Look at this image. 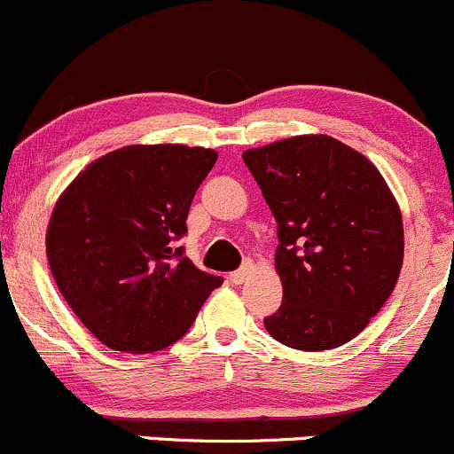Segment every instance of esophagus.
I'll return each mask as SVG.
<instances>
[{"mask_svg":"<svg viewBox=\"0 0 454 454\" xmlns=\"http://www.w3.org/2000/svg\"><path fill=\"white\" fill-rule=\"evenodd\" d=\"M251 273H254V264H251V262H245V266H242V269L233 270V273L229 275V282H231V284H242V282H245V279H249Z\"/></svg>","mask_w":454,"mask_h":454,"instance_id":"obj_1","label":"esophagus"}]
</instances>
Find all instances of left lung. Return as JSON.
<instances>
[{
    "mask_svg": "<svg viewBox=\"0 0 454 454\" xmlns=\"http://www.w3.org/2000/svg\"><path fill=\"white\" fill-rule=\"evenodd\" d=\"M278 223L284 297L264 328L303 352L339 348L394 293L404 258L402 214L378 168L328 135L242 153Z\"/></svg>",
    "mask_w": 454,
    "mask_h": 454,
    "instance_id": "1",
    "label": "left lung"
}]
</instances>
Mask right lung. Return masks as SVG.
Returning a JSON list of instances; mask_svg holds the SVG:
<instances>
[{"instance_id":"1","label":"right lung","mask_w":454,"mask_h":454,"mask_svg":"<svg viewBox=\"0 0 454 454\" xmlns=\"http://www.w3.org/2000/svg\"><path fill=\"white\" fill-rule=\"evenodd\" d=\"M216 159L181 144L124 146L89 163L56 200L45 236L54 282L106 348H168L223 284L175 245Z\"/></svg>"}]
</instances>
